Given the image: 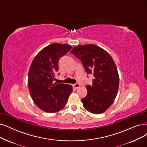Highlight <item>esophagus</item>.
<instances>
[{"mask_svg":"<svg viewBox=\"0 0 147 147\" xmlns=\"http://www.w3.org/2000/svg\"><path fill=\"white\" fill-rule=\"evenodd\" d=\"M73 87H74V88H75V89H77V88L80 87V85L78 83H76V84L73 85Z\"/></svg>","mask_w":147,"mask_h":147,"instance_id":"obj_1","label":"esophagus"}]
</instances>
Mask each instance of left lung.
<instances>
[{
  "label": "left lung",
  "mask_w": 147,
  "mask_h": 147,
  "mask_svg": "<svg viewBox=\"0 0 147 147\" xmlns=\"http://www.w3.org/2000/svg\"><path fill=\"white\" fill-rule=\"evenodd\" d=\"M81 60L87 75L92 74V85L86 86L87 95L81 99L83 107L93 114L106 111L118 93L119 77L112 57L95 45L75 46L70 52Z\"/></svg>",
  "instance_id": "1"
}]
</instances>
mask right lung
Returning a JSON list of instances; mask_svg holds the SVG:
<instances>
[{"label": "right lung", "instance_id": "obj_1", "mask_svg": "<svg viewBox=\"0 0 147 147\" xmlns=\"http://www.w3.org/2000/svg\"><path fill=\"white\" fill-rule=\"evenodd\" d=\"M71 48L66 44L54 43L41 50L31 63L28 78L29 93L35 104L45 112L61 110L73 91L71 85L54 82L60 58Z\"/></svg>", "mask_w": 147, "mask_h": 147}]
</instances>
